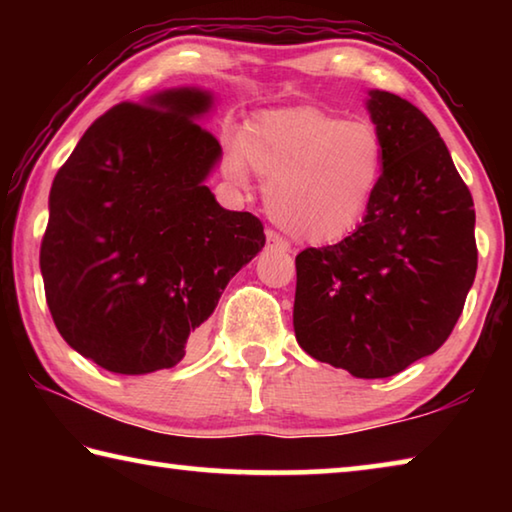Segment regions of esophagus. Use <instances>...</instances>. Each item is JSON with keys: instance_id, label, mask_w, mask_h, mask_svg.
Listing matches in <instances>:
<instances>
[{"instance_id": "1", "label": "esophagus", "mask_w": 512, "mask_h": 512, "mask_svg": "<svg viewBox=\"0 0 512 512\" xmlns=\"http://www.w3.org/2000/svg\"><path fill=\"white\" fill-rule=\"evenodd\" d=\"M266 246L271 250H280V253H287L289 244L284 241L280 235H277L275 230H266Z\"/></svg>"}]
</instances>
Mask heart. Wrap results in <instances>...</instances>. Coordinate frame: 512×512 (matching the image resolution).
Instances as JSON below:
<instances>
[{
  "instance_id": "heart-1",
  "label": "heart",
  "mask_w": 512,
  "mask_h": 512,
  "mask_svg": "<svg viewBox=\"0 0 512 512\" xmlns=\"http://www.w3.org/2000/svg\"><path fill=\"white\" fill-rule=\"evenodd\" d=\"M268 180L273 221L305 244H332L361 221L384 173V142L370 121L300 106L259 112L230 146L225 173Z\"/></svg>"
}]
</instances>
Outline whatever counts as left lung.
<instances>
[{
    "label": "left lung",
    "instance_id": "8db88e82",
    "mask_svg": "<svg viewBox=\"0 0 512 512\" xmlns=\"http://www.w3.org/2000/svg\"><path fill=\"white\" fill-rule=\"evenodd\" d=\"M384 173L366 216L296 257L293 329L309 357L391 377L443 345L476 275L474 201L440 133L402 97L372 90Z\"/></svg>",
    "mask_w": 512,
    "mask_h": 512
}]
</instances>
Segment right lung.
Masks as SVG:
<instances>
[{
	"instance_id": "right-lung-1",
	"label": "right lung",
	"mask_w": 512,
	"mask_h": 512,
	"mask_svg": "<svg viewBox=\"0 0 512 512\" xmlns=\"http://www.w3.org/2000/svg\"><path fill=\"white\" fill-rule=\"evenodd\" d=\"M212 94L180 88L117 103L58 169L40 271L72 348L119 375L171 368L225 284L264 248V225L216 203Z\"/></svg>"
}]
</instances>
